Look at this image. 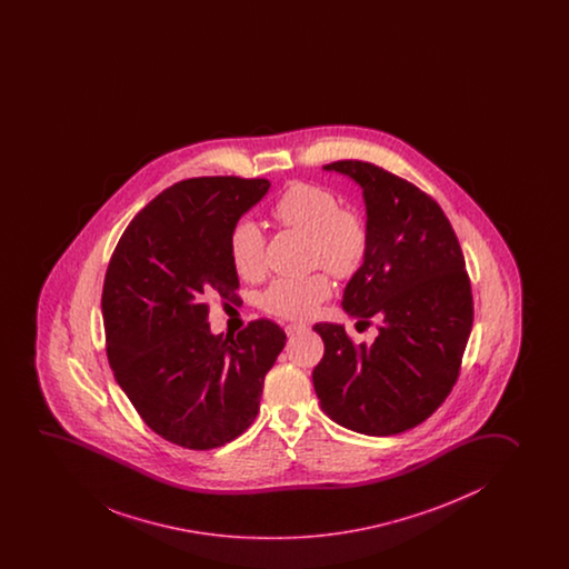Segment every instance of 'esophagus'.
Here are the masks:
<instances>
[{
	"mask_svg": "<svg viewBox=\"0 0 569 569\" xmlns=\"http://www.w3.org/2000/svg\"><path fill=\"white\" fill-rule=\"evenodd\" d=\"M306 329V325H297V322H291V325L286 327V332H288V337H293V335H297V332H301V330Z\"/></svg>",
	"mask_w": 569,
	"mask_h": 569,
	"instance_id": "esophagus-1",
	"label": "esophagus"
}]
</instances>
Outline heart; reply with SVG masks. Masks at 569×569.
Here are the masks:
<instances>
[{
	"label": "heart",
	"instance_id": "obj_1",
	"mask_svg": "<svg viewBox=\"0 0 569 569\" xmlns=\"http://www.w3.org/2000/svg\"><path fill=\"white\" fill-rule=\"evenodd\" d=\"M273 217L289 229L309 237V260L337 278H348L362 266L368 252V227L362 217L342 209V201L321 186L293 183L273 206ZM231 260L244 280H258L266 272V237L250 219L234 224ZM332 293L325 272L306 278H281L262 296V307L281 319L307 321Z\"/></svg>",
	"mask_w": 569,
	"mask_h": 569
}]
</instances>
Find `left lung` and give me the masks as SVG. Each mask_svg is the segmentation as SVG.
<instances>
[{
	"label": "left lung",
	"instance_id": "obj_1",
	"mask_svg": "<svg viewBox=\"0 0 569 569\" xmlns=\"http://www.w3.org/2000/svg\"><path fill=\"white\" fill-rule=\"evenodd\" d=\"M362 188L368 252L348 281L342 309L378 321L370 347L342 325H315L325 356L313 370L322 411L345 429L391 437L429 419L452 391L473 299L460 242L435 199L360 160L322 166Z\"/></svg>",
	"mask_w": 569,
	"mask_h": 569
}]
</instances>
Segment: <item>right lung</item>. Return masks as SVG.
Wrapping results in <instances>:
<instances>
[{"mask_svg":"<svg viewBox=\"0 0 569 569\" xmlns=\"http://www.w3.org/2000/svg\"><path fill=\"white\" fill-rule=\"evenodd\" d=\"M270 181L213 176L178 181L124 229L101 313L111 370L142 420L168 442L211 450L260 409L263 378L286 332L258 319L237 337L209 329V301L234 303L231 232Z\"/></svg>","mask_w":569,"mask_h":569,"instance_id":"1","label":"right lung"}]
</instances>
